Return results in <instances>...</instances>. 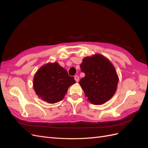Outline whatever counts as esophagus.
I'll return each mask as SVG.
<instances>
[{"mask_svg": "<svg viewBox=\"0 0 148 148\" xmlns=\"http://www.w3.org/2000/svg\"><path fill=\"white\" fill-rule=\"evenodd\" d=\"M75 79L76 82H78L79 81V77H78V76H77V75L75 76Z\"/></svg>", "mask_w": 148, "mask_h": 148, "instance_id": "1", "label": "esophagus"}]
</instances>
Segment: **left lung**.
<instances>
[{"label":"left lung","mask_w":148,"mask_h":148,"mask_svg":"<svg viewBox=\"0 0 148 148\" xmlns=\"http://www.w3.org/2000/svg\"><path fill=\"white\" fill-rule=\"evenodd\" d=\"M80 68L85 76L79 84L89 102L101 105L112 97L119 79L110 60L100 53H96L84 57Z\"/></svg>","instance_id":"1"}]
</instances>
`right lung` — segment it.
<instances>
[{
    "label": "right lung",
    "mask_w": 148,
    "mask_h": 148,
    "mask_svg": "<svg viewBox=\"0 0 148 148\" xmlns=\"http://www.w3.org/2000/svg\"><path fill=\"white\" fill-rule=\"evenodd\" d=\"M75 83L66 70L57 62L47 63L40 67L33 78L36 94L42 101L55 104L62 101L68 88Z\"/></svg>",
    "instance_id": "obj_1"
}]
</instances>
